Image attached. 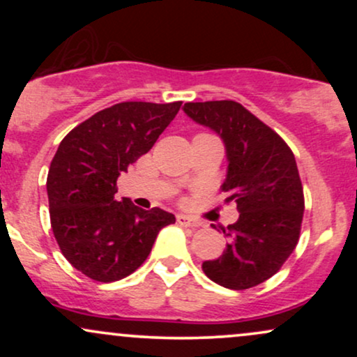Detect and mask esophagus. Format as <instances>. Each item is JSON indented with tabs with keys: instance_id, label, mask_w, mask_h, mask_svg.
I'll return each instance as SVG.
<instances>
[{
	"instance_id": "obj_1",
	"label": "esophagus",
	"mask_w": 357,
	"mask_h": 357,
	"mask_svg": "<svg viewBox=\"0 0 357 357\" xmlns=\"http://www.w3.org/2000/svg\"><path fill=\"white\" fill-rule=\"evenodd\" d=\"M178 223L181 225V227H190V228H198L199 225V221H196V220H192V218H190V216H186V215H178Z\"/></svg>"
}]
</instances>
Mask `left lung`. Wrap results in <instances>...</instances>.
Listing matches in <instances>:
<instances>
[{"label":"left lung","instance_id":"1","mask_svg":"<svg viewBox=\"0 0 357 357\" xmlns=\"http://www.w3.org/2000/svg\"><path fill=\"white\" fill-rule=\"evenodd\" d=\"M184 114L218 134L227 151L225 203L240 216L228 227L223 255L203 261L210 280L231 290L275 275L296 248L304 216V191L290 147L260 119L233 100L188 102Z\"/></svg>","mask_w":357,"mask_h":357}]
</instances>
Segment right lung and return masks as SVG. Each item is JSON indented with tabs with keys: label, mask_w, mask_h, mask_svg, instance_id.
Wrapping results in <instances>:
<instances>
[{
	"label": "right lung",
	"mask_w": 357,
	"mask_h": 357,
	"mask_svg": "<svg viewBox=\"0 0 357 357\" xmlns=\"http://www.w3.org/2000/svg\"><path fill=\"white\" fill-rule=\"evenodd\" d=\"M181 102H122L100 110L60 142L47 178L52 230L63 257L97 282L141 267L173 213L117 202V178L146 154Z\"/></svg>",
	"instance_id": "obj_1"
}]
</instances>
